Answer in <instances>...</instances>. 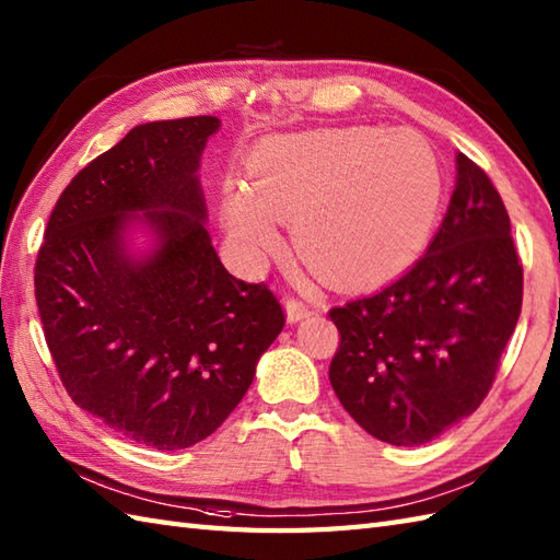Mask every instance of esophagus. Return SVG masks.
<instances>
[{
	"label": "esophagus",
	"instance_id": "esophagus-1",
	"mask_svg": "<svg viewBox=\"0 0 560 560\" xmlns=\"http://www.w3.org/2000/svg\"><path fill=\"white\" fill-rule=\"evenodd\" d=\"M307 315H310V307L303 301H298V298H289V301H285V319L291 324L301 322Z\"/></svg>",
	"mask_w": 560,
	"mask_h": 560
}]
</instances>
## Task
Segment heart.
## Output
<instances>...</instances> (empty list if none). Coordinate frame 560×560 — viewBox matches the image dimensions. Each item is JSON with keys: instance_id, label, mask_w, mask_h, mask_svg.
Returning a JSON list of instances; mask_svg holds the SVG:
<instances>
[{"instance_id": "1", "label": "heart", "mask_w": 560, "mask_h": 560, "mask_svg": "<svg viewBox=\"0 0 560 560\" xmlns=\"http://www.w3.org/2000/svg\"><path fill=\"white\" fill-rule=\"evenodd\" d=\"M250 190L231 186L224 224L231 250L259 267L281 248L277 217H293L295 248L346 285L396 275L418 255L441 198L432 145L408 128L372 126L259 142Z\"/></svg>"}]
</instances>
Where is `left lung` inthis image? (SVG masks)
I'll return each mask as SVG.
<instances>
[{
	"label": "left lung",
	"instance_id": "1",
	"mask_svg": "<svg viewBox=\"0 0 560 560\" xmlns=\"http://www.w3.org/2000/svg\"><path fill=\"white\" fill-rule=\"evenodd\" d=\"M520 307L509 212L485 168L460 152L427 253L386 289L329 310L341 336L329 382L374 439L427 444L487 398Z\"/></svg>",
	"mask_w": 560,
	"mask_h": 560
}]
</instances>
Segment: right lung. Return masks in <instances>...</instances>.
Segmentation results:
<instances>
[{"label": "right lung", "mask_w": 560, "mask_h": 560, "mask_svg": "<svg viewBox=\"0 0 560 560\" xmlns=\"http://www.w3.org/2000/svg\"><path fill=\"white\" fill-rule=\"evenodd\" d=\"M217 116L136 126L63 188L35 259V301L78 408L158 451L188 448L248 392L285 317L267 283L229 275L198 180ZM142 211V215H136ZM133 218L159 248L133 260Z\"/></svg>", "instance_id": "1"}]
</instances>
